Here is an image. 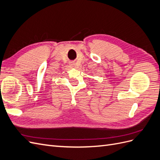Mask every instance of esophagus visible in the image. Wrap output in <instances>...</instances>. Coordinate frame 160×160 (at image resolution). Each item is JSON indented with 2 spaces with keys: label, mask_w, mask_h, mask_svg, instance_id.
Masks as SVG:
<instances>
[{
  "label": "esophagus",
  "mask_w": 160,
  "mask_h": 160,
  "mask_svg": "<svg viewBox=\"0 0 160 160\" xmlns=\"http://www.w3.org/2000/svg\"><path fill=\"white\" fill-rule=\"evenodd\" d=\"M70 66H71V67H75L74 62H71V63H70Z\"/></svg>",
  "instance_id": "esophagus-1"
}]
</instances>
